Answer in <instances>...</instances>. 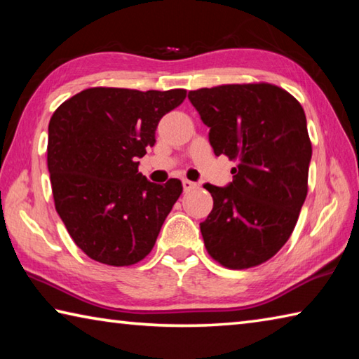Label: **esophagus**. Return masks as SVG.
<instances>
[{"mask_svg": "<svg viewBox=\"0 0 359 359\" xmlns=\"http://www.w3.org/2000/svg\"><path fill=\"white\" fill-rule=\"evenodd\" d=\"M182 185H184V191H191V190H194V188L198 187L196 184H194V182L188 180V179H184V180H182Z\"/></svg>", "mask_w": 359, "mask_h": 359, "instance_id": "34e87169", "label": "esophagus"}]
</instances>
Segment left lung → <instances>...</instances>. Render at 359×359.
Wrapping results in <instances>:
<instances>
[{"instance_id":"1","label":"left lung","mask_w":359,"mask_h":359,"mask_svg":"<svg viewBox=\"0 0 359 359\" xmlns=\"http://www.w3.org/2000/svg\"><path fill=\"white\" fill-rule=\"evenodd\" d=\"M188 100L210 128L214 154L238 163L228 187L204 185L214 198L199 224L204 245L228 269L263 264L287 244L307 196L312 144L304 109L266 82L193 90Z\"/></svg>"}]
</instances>
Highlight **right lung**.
<instances>
[{
  "label": "right lung",
  "instance_id": "1",
  "mask_svg": "<svg viewBox=\"0 0 359 359\" xmlns=\"http://www.w3.org/2000/svg\"><path fill=\"white\" fill-rule=\"evenodd\" d=\"M187 90L93 87L66 100L48 123L47 168L55 209L81 250L107 266H131L154 248L182 182L151 184L137 158L155 145L158 121Z\"/></svg>",
  "mask_w": 359,
  "mask_h": 359
}]
</instances>
